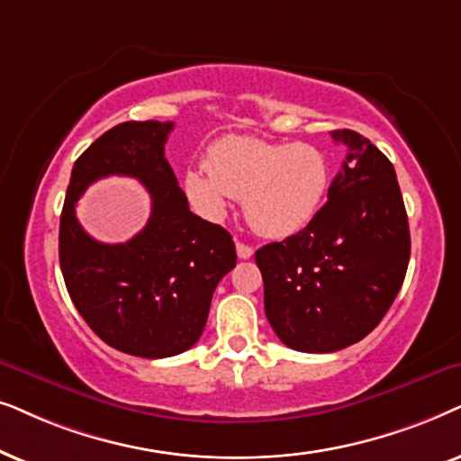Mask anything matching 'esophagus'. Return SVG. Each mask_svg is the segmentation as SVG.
Returning <instances> with one entry per match:
<instances>
[{
  "label": "esophagus",
  "mask_w": 461,
  "mask_h": 461,
  "mask_svg": "<svg viewBox=\"0 0 461 461\" xmlns=\"http://www.w3.org/2000/svg\"><path fill=\"white\" fill-rule=\"evenodd\" d=\"M236 250H238V257H240V259H250V257H253V247H249V244H244V242H240L238 240L236 242Z\"/></svg>",
  "instance_id": "1"
}]
</instances>
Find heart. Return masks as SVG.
I'll return each instance as SVG.
<instances>
[{
  "instance_id": "1",
  "label": "heart",
  "mask_w": 461,
  "mask_h": 461,
  "mask_svg": "<svg viewBox=\"0 0 461 461\" xmlns=\"http://www.w3.org/2000/svg\"><path fill=\"white\" fill-rule=\"evenodd\" d=\"M330 164L308 143H269L225 137L208 149L206 170H187L185 192L208 217L225 214L242 198L249 223L263 236L297 234L324 204Z\"/></svg>"
}]
</instances>
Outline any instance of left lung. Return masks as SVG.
<instances>
[{
    "mask_svg": "<svg viewBox=\"0 0 461 461\" xmlns=\"http://www.w3.org/2000/svg\"><path fill=\"white\" fill-rule=\"evenodd\" d=\"M329 200L305 230L255 253L266 316L285 346L337 352L382 322L401 291L411 255L409 221L394 167L354 131Z\"/></svg>",
    "mask_w": 461,
    "mask_h": 461,
    "instance_id": "obj_1",
    "label": "left lung"
}]
</instances>
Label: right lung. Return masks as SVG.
I'll list each match as a JSON object with an SVG mask.
<instances>
[{"mask_svg": "<svg viewBox=\"0 0 461 461\" xmlns=\"http://www.w3.org/2000/svg\"><path fill=\"white\" fill-rule=\"evenodd\" d=\"M173 122H124L76 159L59 230L69 297L107 346L140 358L185 352L204 330L219 280L236 267L230 231L189 211L164 145ZM132 176L152 195L148 225L128 243L83 231L75 202L103 176Z\"/></svg>", "mask_w": 461, "mask_h": 461, "instance_id": "right-lung-1", "label": "right lung"}]
</instances>
